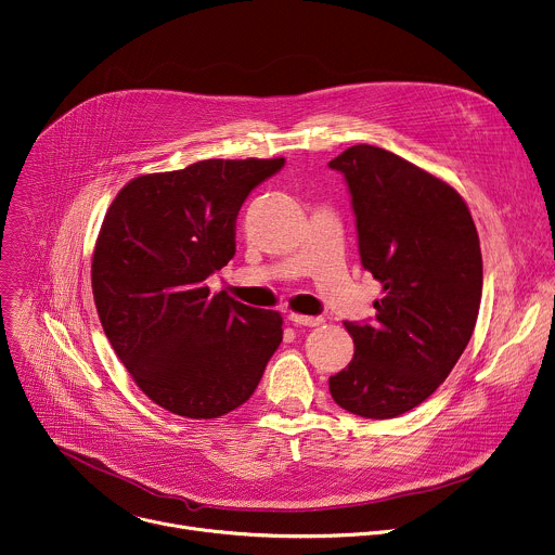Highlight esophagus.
I'll return each mask as SVG.
<instances>
[{"instance_id":"obj_1","label":"esophagus","mask_w":555,"mask_h":555,"mask_svg":"<svg viewBox=\"0 0 555 555\" xmlns=\"http://www.w3.org/2000/svg\"><path fill=\"white\" fill-rule=\"evenodd\" d=\"M294 325H304V327H317V325H321L323 323V319L321 317H304V314H289L287 317Z\"/></svg>"}]
</instances>
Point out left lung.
<instances>
[{
  "label": "left lung",
  "mask_w": 555,
  "mask_h": 555,
  "mask_svg": "<svg viewBox=\"0 0 555 555\" xmlns=\"http://www.w3.org/2000/svg\"><path fill=\"white\" fill-rule=\"evenodd\" d=\"M357 215L361 263L383 285L374 323H349L354 359L330 376L336 405L396 418L427 400L465 351L480 310L482 255L465 198L376 145L330 162Z\"/></svg>",
  "instance_id": "8db88e82"
}]
</instances>
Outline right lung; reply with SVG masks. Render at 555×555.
Here are the masks:
<instances>
[{
	"label": "right lung",
	"mask_w": 555,
	"mask_h": 555,
	"mask_svg": "<svg viewBox=\"0 0 555 555\" xmlns=\"http://www.w3.org/2000/svg\"><path fill=\"white\" fill-rule=\"evenodd\" d=\"M283 164L206 159L141 175L104 217L90 270L99 321L137 387L177 416L243 405L283 340L279 312L206 285L234 257L243 201Z\"/></svg>",
	"instance_id": "obj_1"
}]
</instances>
